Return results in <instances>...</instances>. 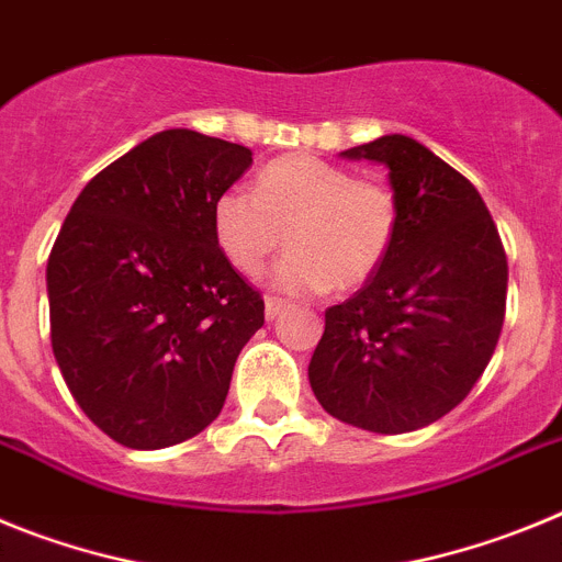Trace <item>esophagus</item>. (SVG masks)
<instances>
[{
    "label": "esophagus",
    "mask_w": 562,
    "mask_h": 562,
    "mask_svg": "<svg viewBox=\"0 0 562 562\" xmlns=\"http://www.w3.org/2000/svg\"><path fill=\"white\" fill-rule=\"evenodd\" d=\"M284 310H290V304H286V301H281V297H267V301H265V317H267V321H276V317L281 315Z\"/></svg>",
    "instance_id": "obj_1"
}]
</instances>
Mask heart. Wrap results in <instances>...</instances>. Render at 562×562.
<instances>
[{
  "label": "heart",
  "instance_id": "heart-1",
  "mask_svg": "<svg viewBox=\"0 0 562 562\" xmlns=\"http://www.w3.org/2000/svg\"><path fill=\"white\" fill-rule=\"evenodd\" d=\"M211 220L220 250L245 276H256L286 241L292 250L272 270L278 290H355L389 258L400 205L382 182L357 180L312 154H284L258 171L256 193L222 191Z\"/></svg>",
  "mask_w": 562,
  "mask_h": 562
}]
</instances>
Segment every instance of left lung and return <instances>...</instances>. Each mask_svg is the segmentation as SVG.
Segmentation results:
<instances>
[{
  "label": "left lung",
  "instance_id": "obj_1",
  "mask_svg": "<svg viewBox=\"0 0 562 562\" xmlns=\"http://www.w3.org/2000/svg\"><path fill=\"white\" fill-rule=\"evenodd\" d=\"M389 168L394 247L349 301L326 310L310 385L335 419L411 434L459 405L498 346L506 256L481 193L405 134L340 151Z\"/></svg>",
  "mask_w": 562,
  "mask_h": 562
}]
</instances>
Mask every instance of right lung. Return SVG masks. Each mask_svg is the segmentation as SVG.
Wrapping results in <instances>:
<instances>
[{
    "label": "right lung",
    "instance_id": "right-lung-1",
    "mask_svg": "<svg viewBox=\"0 0 562 562\" xmlns=\"http://www.w3.org/2000/svg\"><path fill=\"white\" fill-rule=\"evenodd\" d=\"M252 166L238 143L151 134L69 207L47 261L49 337L69 394L123 448L202 434L265 301L216 245L213 202Z\"/></svg>",
    "mask_w": 562,
    "mask_h": 562
}]
</instances>
